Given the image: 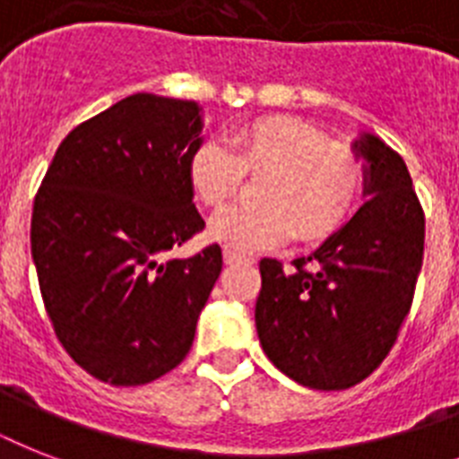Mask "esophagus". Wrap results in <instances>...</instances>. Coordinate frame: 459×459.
Wrapping results in <instances>:
<instances>
[{"mask_svg":"<svg viewBox=\"0 0 459 459\" xmlns=\"http://www.w3.org/2000/svg\"><path fill=\"white\" fill-rule=\"evenodd\" d=\"M223 262H226V264H240V262H255V259L245 257V255H240V252L229 250V247H226V250H223Z\"/></svg>","mask_w":459,"mask_h":459,"instance_id":"esophagus-1","label":"esophagus"}]
</instances>
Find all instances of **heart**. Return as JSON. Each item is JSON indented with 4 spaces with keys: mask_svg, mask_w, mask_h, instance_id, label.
I'll return each instance as SVG.
<instances>
[{
    "mask_svg": "<svg viewBox=\"0 0 459 459\" xmlns=\"http://www.w3.org/2000/svg\"><path fill=\"white\" fill-rule=\"evenodd\" d=\"M233 150L204 140L187 159V178L209 209H223L245 173L259 183V207H236L209 223V238L229 250H262L286 240L319 243L355 212L362 161L350 147L290 117H264L236 128Z\"/></svg>",
    "mask_w": 459,
    "mask_h": 459,
    "instance_id": "heart-1",
    "label": "heart"
}]
</instances>
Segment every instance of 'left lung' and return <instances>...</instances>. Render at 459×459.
<instances>
[{"mask_svg": "<svg viewBox=\"0 0 459 459\" xmlns=\"http://www.w3.org/2000/svg\"><path fill=\"white\" fill-rule=\"evenodd\" d=\"M352 150L364 159L367 197L357 214L295 259L293 272L259 262V342L286 377L314 391H345L384 362L424 259V212L403 157L371 133Z\"/></svg>", "mask_w": 459, "mask_h": 459, "instance_id": "8db88e82", "label": "left lung"}]
</instances>
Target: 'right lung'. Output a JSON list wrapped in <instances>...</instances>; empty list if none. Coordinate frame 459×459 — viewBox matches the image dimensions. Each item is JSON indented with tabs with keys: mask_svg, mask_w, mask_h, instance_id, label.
I'll use <instances>...</instances> for the list:
<instances>
[{
	"mask_svg": "<svg viewBox=\"0 0 459 459\" xmlns=\"http://www.w3.org/2000/svg\"><path fill=\"white\" fill-rule=\"evenodd\" d=\"M190 100L138 92L75 126L35 195L30 252L54 333L90 377L143 385L193 348L221 247L161 262L204 229L187 159L202 145Z\"/></svg>",
	"mask_w": 459,
	"mask_h": 459,
	"instance_id": "1",
	"label": "right lung"
}]
</instances>
